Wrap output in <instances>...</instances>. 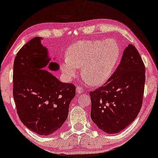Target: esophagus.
<instances>
[{
    "instance_id": "obj_1",
    "label": "esophagus",
    "mask_w": 158,
    "mask_h": 158,
    "mask_svg": "<svg viewBox=\"0 0 158 158\" xmlns=\"http://www.w3.org/2000/svg\"><path fill=\"white\" fill-rule=\"evenodd\" d=\"M83 92V88L80 86H77V93L78 94H81Z\"/></svg>"
}]
</instances>
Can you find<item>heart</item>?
Here are the masks:
<instances>
[{
	"mask_svg": "<svg viewBox=\"0 0 158 158\" xmlns=\"http://www.w3.org/2000/svg\"><path fill=\"white\" fill-rule=\"evenodd\" d=\"M120 55L119 44L114 40L79 41L68 49L61 70L64 77L71 80L77 75V68L81 67L83 78L97 86L110 79Z\"/></svg>",
	"mask_w": 158,
	"mask_h": 158,
	"instance_id": "heart-1",
	"label": "heart"
}]
</instances>
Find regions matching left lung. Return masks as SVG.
<instances>
[{"label":"left lung","instance_id":"1","mask_svg":"<svg viewBox=\"0 0 158 158\" xmlns=\"http://www.w3.org/2000/svg\"><path fill=\"white\" fill-rule=\"evenodd\" d=\"M145 70L138 51L129 44L110 79L90 93V117L99 129L119 133L136 119L143 103Z\"/></svg>","mask_w":158,"mask_h":158}]
</instances>
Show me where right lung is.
Returning <instances> with one entry per match:
<instances>
[{"label":"right lung","instance_id":"1","mask_svg":"<svg viewBox=\"0 0 158 158\" xmlns=\"http://www.w3.org/2000/svg\"><path fill=\"white\" fill-rule=\"evenodd\" d=\"M42 39H31L16 55L13 97L23 124L34 133L48 136L66 121L76 87L61 82L46 70L57 71L59 65L50 61L48 48L41 44Z\"/></svg>","mask_w":158,"mask_h":158}]
</instances>
